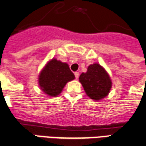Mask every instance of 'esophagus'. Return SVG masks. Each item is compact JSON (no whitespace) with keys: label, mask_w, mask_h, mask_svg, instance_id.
I'll return each mask as SVG.
<instances>
[{"label":"esophagus","mask_w":146,"mask_h":146,"mask_svg":"<svg viewBox=\"0 0 146 146\" xmlns=\"http://www.w3.org/2000/svg\"><path fill=\"white\" fill-rule=\"evenodd\" d=\"M74 76H75V78L78 79L79 78V73L78 72H74Z\"/></svg>","instance_id":"1"}]
</instances>
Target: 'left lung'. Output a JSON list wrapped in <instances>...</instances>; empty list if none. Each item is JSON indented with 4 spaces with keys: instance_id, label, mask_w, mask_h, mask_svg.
<instances>
[{
    "instance_id": "obj_1",
    "label": "left lung",
    "mask_w": 146,
    "mask_h": 146,
    "mask_svg": "<svg viewBox=\"0 0 146 146\" xmlns=\"http://www.w3.org/2000/svg\"><path fill=\"white\" fill-rule=\"evenodd\" d=\"M79 81L87 95L94 100L105 98L112 87L110 76L104 68L98 64L90 65L87 72L80 75Z\"/></svg>"
}]
</instances>
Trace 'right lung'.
I'll use <instances>...</instances> for the list:
<instances>
[{
  "instance_id": "1",
  "label": "right lung",
  "mask_w": 146,
  "mask_h": 146,
  "mask_svg": "<svg viewBox=\"0 0 146 146\" xmlns=\"http://www.w3.org/2000/svg\"><path fill=\"white\" fill-rule=\"evenodd\" d=\"M74 78V74L66 63L53 58L39 74V84L42 91L52 97L58 95L68 81Z\"/></svg>"
}]
</instances>
